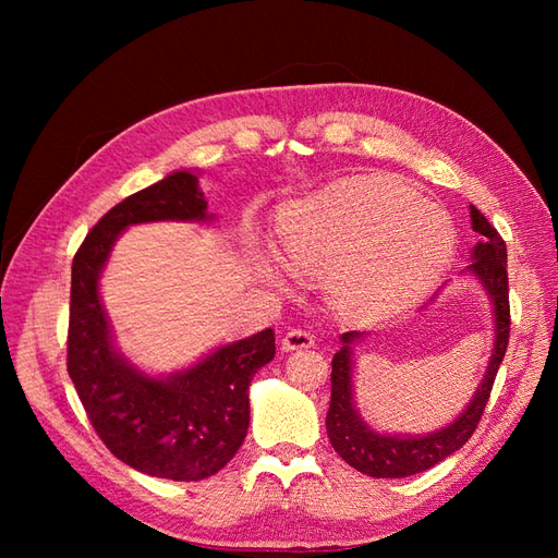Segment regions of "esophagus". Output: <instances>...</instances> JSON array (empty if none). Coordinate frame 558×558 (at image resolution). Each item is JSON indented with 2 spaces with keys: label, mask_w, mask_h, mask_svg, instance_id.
<instances>
[{
  "label": "esophagus",
  "mask_w": 558,
  "mask_h": 558,
  "mask_svg": "<svg viewBox=\"0 0 558 558\" xmlns=\"http://www.w3.org/2000/svg\"><path fill=\"white\" fill-rule=\"evenodd\" d=\"M314 347V335L307 328H291L283 335L281 349L283 351H295V349H310Z\"/></svg>",
  "instance_id": "34e87169"
}]
</instances>
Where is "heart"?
I'll use <instances>...</instances> for the list:
<instances>
[{
  "mask_svg": "<svg viewBox=\"0 0 558 558\" xmlns=\"http://www.w3.org/2000/svg\"><path fill=\"white\" fill-rule=\"evenodd\" d=\"M281 238L298 272L337 275V302L365 318L424 295L456 248L449 214L386 174L340 179L293 202L281 214Z\"/></svg>",
  "mask_w": 558,
  "mask_h": 558,
  "instance_id": "obj_1",
  "label": "heart"
}]
</instances>
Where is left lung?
I'll list each match as a JSON object with an SVG mask.
<instances>
[{
    "mask_svg": "<svg viewBox=\"0 0 558 558\" xmlns=\"http://www.w3.org/2000/svg\"><path fill=\"white\" fill-rule=\"evenodd\" d=\"M472 230L480 232L482 238L472 248V263L468 269L475 275L484 289L492 295L494 312H496V347L492 353L486 375L477 388L475 398L470 400L468 410L449 424L447 428L418 435V437H398V435H381L373 428H367L365 421L353 410L351 398V342H356L361 332H344L342 349L332 356V388H330V410L326 416V428L332 449L342 459L356 468L363 475L386 480V477H410L416 472H424L435 463L445 461L447 456L459 451L470 435L480 426V418L502 363L505 351L510 342V289H508V246L498 234V230L488 223V218L470 207Z\"/></svg>",
    "mask_w": 558,
    "mask_h": 558,
    "instance_id": "8db88e82",
    "label": "left lung"
}]
</instances>
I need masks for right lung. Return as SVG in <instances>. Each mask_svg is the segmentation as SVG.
<instances>
[{"label":"right lung","instance_id":"obj_1","mask_svg":"<svg viewBox=\"0 0 558 558\" xmlns=\"http://www.w3.org/2000/svg\"><path fill=\"white\" fill-rule=\"evenodd\" d=\"M197 177L174 172L118 202L86 234L72 263L66 373L95 433L130 468L150 477L199 482L242 447L248 384L275 359V330L216 349L185 373L150 379L111 347L97 293L99 272L121 230L148 221H205Z\"/></svg>","mask_w":558,"mask_h":558}]
</instances>
